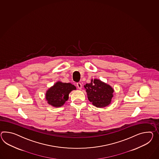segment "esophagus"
<instances>
[{
    "label": "esophagus",
    "mask_w": 159,
    "mask_h": 159,
    "mask_svg": "<svg viewBox=\"0 0 159 159\" xmlns=\"http://www.w3.org/2000/svg\"><path fill=\"white\" fill-rule=\"evenodd\" d=\"M76 85H77V87H78V89H81V88H82V84H81V83H80V82H79V83H77V84H76Z\"/></svg>",
    "instance_id": "obj_1"
}]
</instances>
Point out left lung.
<instances>
[{
    "mask_svg": "<svg viewBox=\"0 0 159 159\" xmlns=\"http://www.w3.org/2000/svg\"><path fill=\"white\" fill-rule=\"evenodd\" d=\"M88 99L97 107H104L111 101L114 89L110 85L98 79L92 80L84 85Z\"/></svg>",
    "mask_w": 159,
    "mask_h": 159,
    "instance_id": "1",
    "label": "left lung"
}]
</instances>
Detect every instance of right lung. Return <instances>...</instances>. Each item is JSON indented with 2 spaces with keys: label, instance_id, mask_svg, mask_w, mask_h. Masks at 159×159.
I'll use <instances>...</instances> for the list:
<instances>
[{
  "label": "right lung",
  "instance_id": "1",
  "mask_svg": "<svg viewBox=\"0 0 159 159\" xmlns=\"http://www.w3.org/2000/svg\"><path fill=\"white\" fill-rule=\"evenodd\" d=\"M76 87L70 83L57 82L47 91L46 99L49 105L56 107H61L68 99L69 93Z\"/></svg>",
  "mask_w": 159,
  "mask_h": 159
}]
</instances>
